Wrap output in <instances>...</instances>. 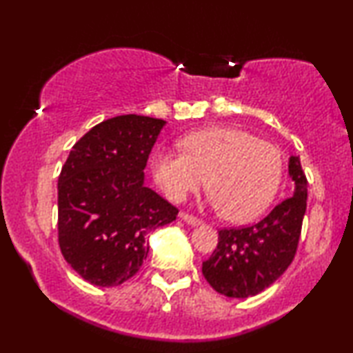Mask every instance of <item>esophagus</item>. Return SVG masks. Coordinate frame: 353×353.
Wrapping results in <instances>:
<instances>
[{
    "label": "esophagus",
    "mask_w": 353,
    "mask_h": 353,
    "mask_svg": "<svg viewBox=\"0 0 353 353\" xmlns=\"http://www.w3.org/2000/svg\"><path fill=\"white\" fill-rule=\"evenodd\" d=\"M180 216L183 220L186 221L188 225H201L202 223V220L201 219H197V216H194V215H190V214H186V212H183V214H180Z\"/></svg>",
    "instance_id": "esophagus-1"
}]
</instances>
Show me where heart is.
<instances>
[{"label": "heart", "mask_w": 353, "mask_h": 353, "mask_svg": "<svg viewBox=\"0 0 353 353\" xmlns=\"http://www.w3.org/2000/svg\"><path fill=\"white\" fill-rule=\"evenodd\" d=\"M183 152L161 151L152 173L168 199L181 202L205 185L212 204L230 221H248L272 204L283 156L274 144L238 128H209L180 141Z\"/></svg>", "instance_id": "b5f03b06"}]
</instances>
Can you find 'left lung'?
<instances>
[{
  "label": "left lung",
  "mask_w": 353,
  "mask_h": 353,
  "mask_svg": "<svg viewBox=\"0 0 353 353\" xmlns=\"http://www.w3.org/2000/svg\"><path fill=\"white\" fill-rule=\"evenodd\" d=\"M292 197L274 207L257 223L219 231V244L202 274L216 292L244 299L262 292L286 272L297 252L307 210V176L301 159H289Z\"/></svg>",
  "instance_id": "1"
}]
</instances>
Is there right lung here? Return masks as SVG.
<instances>
[{"mask_svg": "<svg viewBox=\"0 0 353 353\" xmlns=\"http://www.w3.org/2000/svg\"><path fill=\"white\" fill-rule=\"evenodd\" d=\"M165 122L128 114L74 144L57 181V238L65 262L94 286H119L149 252L148 234L178 209L144 186V167Z\"/></svg>", "mask_w": 353, "mask_h": 353, "instance_id": "add662e5", "label": "right lung"}]
</instances>
